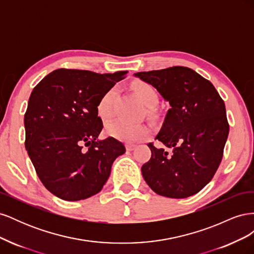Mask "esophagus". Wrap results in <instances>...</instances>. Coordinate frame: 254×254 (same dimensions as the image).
<instances>
[{
    "instance_id": "obj_1",
    "label": "esophagus",
    "mask_w": 254,
    "mask_h": 254,
    "mask_svg": "<svg viewBox=\"0 0 254 254\" xmlns=\"http://www.w3.org/2000/svg\"><path fill=\"white\" fill-rule=\"evenodd\" d=\"M135 147H136L135 144H132V143H127V144H126V149L129 150V151L133 150Z\"/></svg>"
}]
</instances>
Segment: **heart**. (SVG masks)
Segmentation results:
<instances>
[{
  "mask_svg": "<svg viewBox=\"0 0 254 254\" xmlns=\"http://www.w3.org/2000/svg\"><path fill=\"white\" fill-rule=\"evenodd\" d=\"M134 90L141 102L148 108L155 107L159 102V93L157 89L147 82H136ZM117 89L111 88L99 98L97 103V113L102 119H108L112 111V101ZM106 133L115 139L125 142H135L141 140L148 133V127L142 124H128V123L114 120L106 125Z\"/></svg>",
  "mask_w": 254,
  "mask_h": 254,
  "instance_id": "1",
  "label": "heart"
}]
</instances>
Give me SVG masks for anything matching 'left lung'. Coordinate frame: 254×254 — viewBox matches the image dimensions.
Segmentation results:
<instances>
[{
    "label": "left lung",
    "mask_w": 254,
    "mask_h": 254,
    "mask_svg": "<svg viewBox=\"0 0 254 254\" xmlns=\"http://www.w3.org/2000/svg\"><path fill=\"white\" fill-rule=\"evenodd\" d=\"M170 103L143 178L158 195L187 198L201 190L216 173L229 134L225 103L211 81L186 66L137 72ZM169 149L167 150V148Z\"/></svg>",
    "instance_id": "obj_1"
}]
</instances>
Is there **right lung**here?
<instances>
[{"instance_id":"obj_1","label":"right lung","mask_w":254,"mask_h":254,"mask_svg":"<svg viewBox=\"0 0 254 254\" xmlns=\"http://www.w3.org/2000/svg\"><path fill=\"white\" fill-rule=\"evenodd\" d=\"M127 73L59 68L34 88L24 115L25 148L43 186L58 198L78 201L97 194L126 151L114 137L98 139L103 122L96 107Z\"/></svg>"}]
</instances>
